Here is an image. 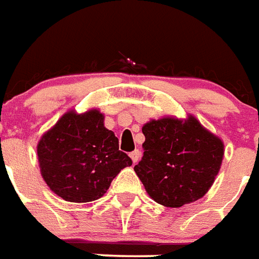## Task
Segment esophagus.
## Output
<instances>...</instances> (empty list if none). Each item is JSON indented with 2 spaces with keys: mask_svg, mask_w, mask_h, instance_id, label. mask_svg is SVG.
Here are the masks:
<instances>
[{
  "mask_svg": "<svg viewBox=\"0 0 259 259\" xmlns=\"http://www.w3.org/2000/svg\"><path fill=\"white\" fill-rule=\"evenodd\" d=\"M130 158L133 160V163H137L140 160V158H141V152H140L139 149H135L133 152H130Z\"/></svg>",
  "mask_w": 259,
  "mask_h": 259,
  "instance_id": "obj_1",
  "label": "esophagus"
}]
</instances>
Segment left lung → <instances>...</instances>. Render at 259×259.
<instances>
[{"label": "left lung", "mask_w": 259, "mask_h": 259, "mask_svg": "<svg viewBox=\"0 0 259 259\" xmlns=\"http://www.w3.org/2000/svg\"><path fill=\"white\" fill-rule=\"evenodd\" d=\"M144 155L135 166L145 191L159 204L181 207L203 198L224 158L221 139L195 116L162 118L143 126Z\"/></svg>", "instance_id": "8db88e82"}]
</instances>
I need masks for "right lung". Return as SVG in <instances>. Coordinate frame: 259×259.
Instances as JSON below:
<instances>
[{
  "instance_id": "add662e5",
  "label": "right lung",
  "mask_w": 259,
  "mask_h": 259,
  "mask_svg": "<svg viewBox=\"0 0 259 259\" xmlns=\"http://www.w3.org/2000/svg\"><path fill=\"white\" fill-rule=\"evenodd\" d=\"M41 174L48 187L67 202L101 198L132 159L119 151L114 132L104 127V115L68 111L42 136L37 145Z\"/></svg>"
}]
</instances>
